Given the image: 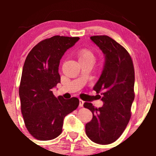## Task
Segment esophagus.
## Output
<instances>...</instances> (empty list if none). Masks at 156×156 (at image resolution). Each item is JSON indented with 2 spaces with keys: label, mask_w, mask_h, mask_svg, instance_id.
<instances>
[{
  "label": "esophagus",
  "mask_w": 156,
  "mask_h": 156,
  "mask_svg": "<svg viewBox=\"0 0 156 156\" xmlns=\"http://www.w3.org/2000/svg\"><path fill=\"white\" fill-rule=\"evenodd\" d=\"M84 101L83 100H81V99H80L79 100V106L80 107H83V105H84Z\"/></svg>",
  "instance_id": "esophagus-1"
}]
</instances>
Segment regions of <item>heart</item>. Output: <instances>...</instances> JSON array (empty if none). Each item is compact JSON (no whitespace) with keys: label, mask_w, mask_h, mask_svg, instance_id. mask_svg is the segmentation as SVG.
Returning <instances> with one entry per match:
<instances>
[{"label":"heart","mask_w":156,"mask_h":156,"mask_svg":"<svg viewBox=\"0 0 156 156\" xmlns=\"http://www.w3.org/2000/svg\"><path fill=\"white\" fill-rule=\"evenodd\" d=\"M78 59L79 61H94V56L90 50L87 49H81L79 51L78 54Z\"/></svg>","instance_id":"b5f03b06"}]
</instances>
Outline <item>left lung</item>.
<instances>
[{
  "label": "left lung",
  "instance_id": "8db88e82",
  "mask_svg": "<svg viewBox=\"0 0 156 156\" xmlns=\"http://www.w3.org/2000/svg\"><path fill=\"white\" fill-rule=\"evenodd\" d=\"M90 39L105 56L103 69L94 87L103 105L95 108L90 102H84V107L93 113L85 132L95 143L109 144L120 138L130 120L135 73L130 55L119 43L107 36Z\"/></svg>",
  "mask_w": 156,
  "mask_h": 156
}]
</instances>
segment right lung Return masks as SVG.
Listing matches in <instances>:
<instances>
[{"label": "right lung", "instance_id": "add662e5", "mask_svg": "<svg viewBox=\"0 0 156 156\" xmlns=\"http://www.w3.org/2000/svg\"><path fill=\"white\" fill-rule=\"evenodd\" d=\"M79 39L54 36L34 46L25 59L19 87L21 112L28 131L39 140L57 138L65 116L78 107L77 98H56L52 89L60 83V59Z\"/></svg>", "mask_w": 156, "mask_h": 156}]
</instances>
